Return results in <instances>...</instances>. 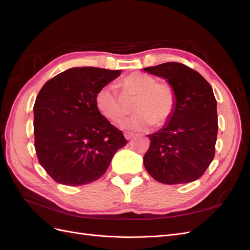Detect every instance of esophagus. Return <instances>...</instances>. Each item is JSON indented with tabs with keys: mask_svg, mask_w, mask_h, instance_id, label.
<instances>
[{
	"mask_svg": "<svg viewBox=\"0 0 250 250\" xmlns=\"http://www.w3.org/2000/svg\"><path fill=\"white\" fill-rule=\"evenodd\" d=\"M124 137H125V139H126V140H131V139L134 137V133L126 131V132L124 133Z\"/></svg>",
	"mask_w": 250,
	"mask_h": 250,
	"instance_id": "1",
	"label": "esophagus"
}]
</instances>
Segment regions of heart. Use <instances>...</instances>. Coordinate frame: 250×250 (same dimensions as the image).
<instances>
[{"mask_svg": "<svg viewBox=\"0 0 250 250\" xmlns=\"http://www.w3.org/2000/svg\"><path fill=\"white\" fill-rule=\"evenodd\" d=\"M118 86L124 97L135 98L131 107L134 115L121 123L125 130L143 131L152 124L164 126L175 111L176 90L167 81H157L149 74L134 72L121 79ZM96 107L115 124L121 122L126 113L122 99L112 86H104L97 93Z\"/></svg>", "mask_w": 250, "mask_h": 250, "instance_id": "1", "label": "heart"}]
</instances>
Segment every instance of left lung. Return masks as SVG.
<instances>
[{
  "mask_svg": "<svg viewBox=\"0 0 250 250\" xmlns=\"http://www.w3.org/2000/svg\"><path fill=\"white\" fill-rule=\"evenodd\" d=\"M164 77L176 90L173 116L161 130L149 134L144 166L158 183L178 185L195 181L214 160L218 133L217 101L209 83L179 62L145 67Z\"/></svg>",
  "mask_w": 250,
  "mask_h": 250,
  "instance_id": "1",
  "label": "left lung"
}]
</instances>
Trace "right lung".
<instances>
[{
  "label": "right lung",
  "instance_id": "1",
  "mask_svg": "<svg viewBox=\"0 0 250 250\" xmlns=\"http://www.w3.org/2000/svg\"><path fill=\"white\" fill-rule=\"evenodd\" d=\"M119 70L73 67L44 83L34 103V146L56 183L76 187L99 179L127 141L96 107V95Z\"/></svg>",
  "mask_w": 250,
  "mask_h": 250
}]
</instances>
